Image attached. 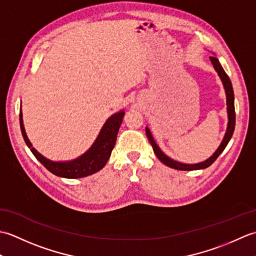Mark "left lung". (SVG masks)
Here are the masks:
<instances>
[{
	"mask_svg": "<svg viewBox=\"0 0 256 256\" xmlns=\"http://www.w3.org/2000/svg\"><path fill=\"white\" fill-rule=\"evenodd\" d=\"M210 60L214 64V68L216 69V72H218L219 77L224 84V90H226V110H228V118H229V122H228V128H226V132L224 138V140H222L220 146L216 150L214 155L210 156L208 160L202 162H198V164H184V162H179L177 160H172L170 157H168L167 155H165L160 150V148H158V145L155 143V140L152 136V133L150 131L148 128H145L146 131V135H148V138L150 140V143L153 148L154 153L156 154V156L158 157V160L165 164L166 166L174 168V170H204V168L209 167L212 162H214L216 158H218L219 155L224 150V148H226L228 143L231 140L233 132H234V128H236V110H234V94H233V88H232V84L230 78L228 77V74H226V72L222 68V66L220 64L219 60L216 57L211 56Z\"/></svg>",
	"mask_w": 256,
	"mask_h": 256,
	"instance_id": "8db88e82",
	"label": "left lung"
}]
</instances>
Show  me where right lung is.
I'll use <instances>...</instances> for the list:
<instances>
[{
    "instance_id": "right-lung-1",
    "label": "right lung",
    "mask_w": 256,
    "mask_h": 256,
    "mask_svg": "<svg viewBox=\"0 0 256 256\" xmlns=\"http://www.w3.org/2000/svg\"><path fill=\"white\" fill-rule=\"evenodd\" d=\"M124 116V111H120L113 114L111 118L106 120L103 125L101 132L98 135L94 145L81 155L78 158L69 162H52L47 160L46 157L32 148V143L27 138L24 124H23V113L20 110V131L23 135L25 143L30 148L32 153L34 154L36 158L44 165L52 174L64 178H81L92 175L96 172L102 170L106 164L108 160L110 158L111 152L116 145V136L118 133V128L121 126Z\"/></svg>"
}]
</instances>
